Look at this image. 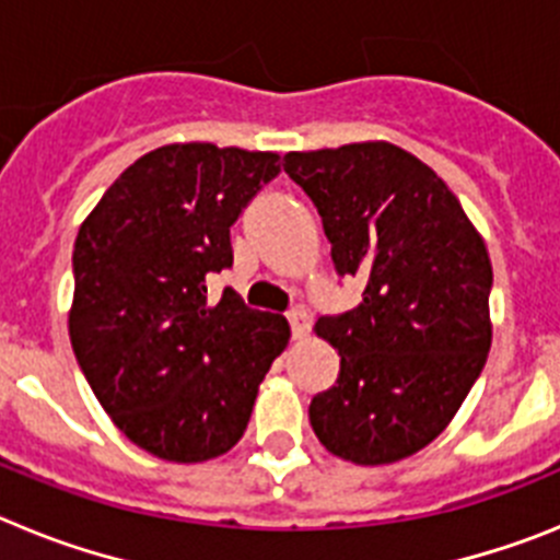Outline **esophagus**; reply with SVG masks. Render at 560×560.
<instances>
[{
	"label": "esophagus",
	"instance_id": "34e87169",
	"mask_svg": "<svg viewBox=\"0 0 560 560\" xmlns=\"http://www.w3.org/2000/svg\"><path fill=\"white\" fill-rule=\"evenodd\" d=\"M289 325H291V334H294V339H305L311 330V316L305 308H294L289 314Z\"/></svg>",
	"mask_w": 560,
	"mask_h": 560
}]
</instances>
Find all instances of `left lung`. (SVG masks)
I'll use <instances>...</instances> for the list:
<instances>
[{"mask_svg":"<svg viewBox=\"0 0 560 560\" xmlns=\"http://www.w3.org/2000/svg\"><path fill=\"white\" fill-rule=\"evenodd\" d=\"M283 171L314 201L341 277L364 280L359 308L319 316L339 378L308 407L325 448L389 465L452 423L491 350V257L463 205L393 142L291 151Z\"/></svg>","mask_w":560,"mask_h":560,"instance_id":"1","label":"left lung"}]
</instances>
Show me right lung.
<instances>
[{
    "mask_svg": "<svg viewBox=\"0 0 560 560\" xmlns=\"http://www.w3.org/2000/svg\"><path fill=\"white\" fill-rule=\"evenodd\" d=\"M277 153L173 142L128 165L75 237L69 339L114 427L167 463L244 438L285 316L246 308L207 277L232 266L230 226L280 173Z\"/></svg>",
    "mask_w": 560,
    "mask_h": 560,
    "instance_id": "1",
    "label": "right lung"
}]
</instances>
